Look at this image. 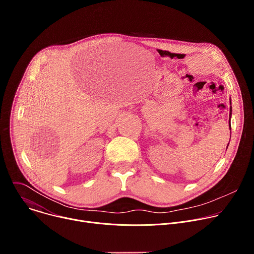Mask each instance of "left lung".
I'll return each mask as SVG.
<instances>
[{"instance_id": "obj_1", "label": "left lung", "mask_w": 254, "mask_h": 254, "mask_svg": "<svg viewBox=\"0 0 254 254\" xmlns=\"http://www.w3.org/2000/svg\"><path fill=\"white\" fill-rule=\"evenodd\" d=\"M231 103V102H230ZM231 106H230V114H229V117H231ZM229 126H230V129H231V125H230V121H229Z\"/></svg>"}]
</instances>
